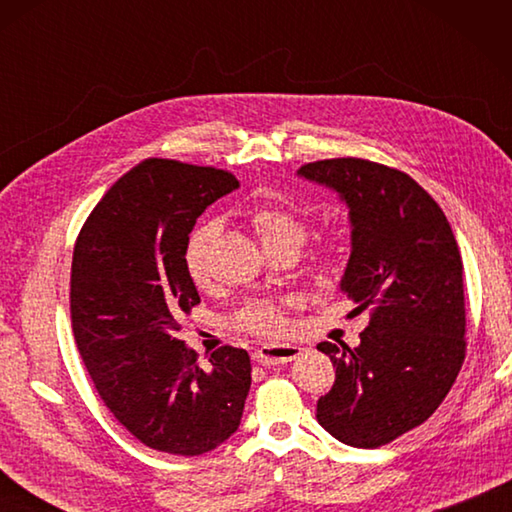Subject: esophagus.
<instances>
[{
	"label": "esophagus",
	"mask_w": 512,
	"mask_h": 512,
	"mask_svg": "<svg viewBox=\"0 0 512 512\" xmlns=\"http://www.w3.org/2000/svg\"><path fill=\"white\" fill-rule=\"evenodd\" d=\"M299 354H301L299 345L270 343V345L259 347V350L255 352V361L266 365V367H273V365H284L288 361H295Z\"/></svg>",
	"instance_id": "34e87169"
}]
</instances>
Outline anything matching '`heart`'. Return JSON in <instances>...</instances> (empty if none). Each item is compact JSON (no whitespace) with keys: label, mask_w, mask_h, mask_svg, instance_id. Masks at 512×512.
<instances>
[{"label":"heart","mask_w":512,"mask_h":512,"mask_svg":"<svg viewBox=\"0 0 512 512\" xmlns=\"http://www.w3.org/2000/svg\"><path fill=\"white\" fill-rule=\"evenodd\" d=\"M253 226L262 237L266 250L279 246H295L299 248L306 239V224H303L295 213H290L281 206H259L253 213ZM215 235V222H204L191 233L187 250H184V262L193 281H204L206 277V250H209L211 239ZM237 328L248 330L253 334H277L281 330V314L270 303L257 301L248 303L235 317Z\"/></svg>","instance_id":"b5f03b06"}]
</instances>
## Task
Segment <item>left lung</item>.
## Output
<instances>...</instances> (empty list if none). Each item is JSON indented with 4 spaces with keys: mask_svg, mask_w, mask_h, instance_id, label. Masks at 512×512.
I'll use <instances>...</instances> for the list:
<instances>
[{
    "mask_svg": "<svg viewBox=\"0 0 512 512\" xmlns=\"http://www.w3.org/2000/svg\"><path fill=\"white\" fill-rule=\"evenodd\" d=\"M297 176L347 206L352 250L339 286L356 312H372L356 347L317 345L336 367L317 420L350 447H383L438 409L462 367L460 248L438 202L398 169L334 158Z\"/></svg>",
    "mask_w": 512,
    "mask_h": 512,
    "instance_id": "left-lung-1",
    "label": "left lung"
}]
</instances>
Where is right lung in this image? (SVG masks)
I'll use <instances>...</instances> for the list:
<instances>
[{
	"mask_svg": "<svg viewBox=\"0 0 512 512\" xmlns=\"http://www.w3.org/2000/svg\"><path fill=\"white\" fill-rule=\"evenodd\" d=\"M239 182L222 169L149 158L103 195L74 246L76 347L114 418L149 449L202 455L239 429L250 358L220 347L211 367L180 341L200 303L184 262L195 220Z\"/></svg>",
	"mask_w": 512,
	"mask_h": 512,
	"instance_id": "obj_1",
	"label": "right lung"
}]
</instances>
